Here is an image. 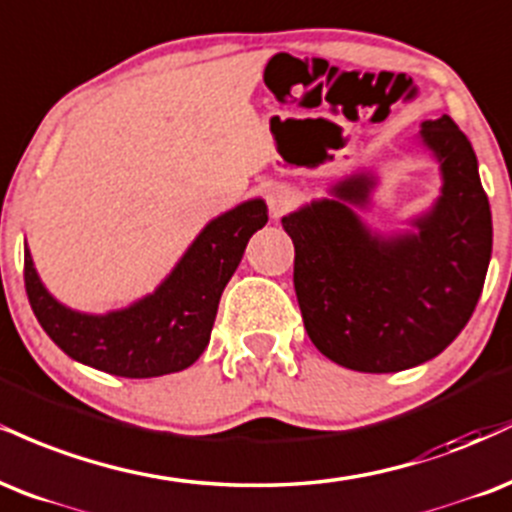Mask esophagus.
I'll use <instances>...</instances> for the list:
<instances>
[{
	"label": "esophagus",
	"mask_w": 512,
	"mask_h": 512,
	"mask_svg": "<svg viewBox=\"0 0 512 512\" xmlns=\"http://www.w3.org/2000/svg\"><path fill=\"white\" fill-rule=\"evenodd\" d=\"M294 203H297V191H294L292 186L275 184L273 189L268 191V208L273 218H282L287 210H292Z\"/></svg>",
	"instance_id": "34e87169"
}]
</instances>
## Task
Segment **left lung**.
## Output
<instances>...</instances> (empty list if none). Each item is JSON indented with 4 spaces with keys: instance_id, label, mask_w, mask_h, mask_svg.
I'll list each match as a JSON object with an SVG mask.
<instances>
[{
    "instance_id": "left-lung-1",
    "label": "left lung",
    "mask_w": 512,
    "mask_h": 512,
    "mask_svg": "<svg viewBox=\"0 0 512 512\" xmlns=\"http://www.w3.org/2000/svg\"><path fill=\"white\" fill-rule=\"evenodd\" d=\"M422 141L441 162L443 194L414 220L417 234L366 230L352 210L374 189L366 174L282 218L306 333L345 369L393 374L429 362L458 338L482 294L494 239L477 155L448 114L422 124Z\"/></svg>"
}]
</instances>
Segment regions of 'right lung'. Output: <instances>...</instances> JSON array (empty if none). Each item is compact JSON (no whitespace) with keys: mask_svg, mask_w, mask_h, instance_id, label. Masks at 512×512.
Returning a JSON list of instances; mask_svg holds the SVG:
<instances>
[{"mask_svg":"<svg viewBox=\"0 0 512 512\" xmlns=\"http://www.w3.org/2000/svg\"><path fill=\"white\" fill-rule=\"evenodd\" d=\"M268 222L261 198L208 222L153 294L122 311L88 316L66 309L42 287L26 246L23 280L38 323L76 362L124 378L174 374L201 357L220 294L242 261L251 234Z\"/></svg>","mask_w":512,"mask_h":512,"instance_id":"obj_1","label":"right lung"}]
</instances>
